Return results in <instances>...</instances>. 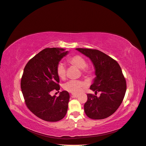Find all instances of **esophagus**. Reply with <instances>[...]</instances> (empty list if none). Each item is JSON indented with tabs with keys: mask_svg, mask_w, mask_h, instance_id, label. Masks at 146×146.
I'll list each match as a JSON object with an SVG mask.
<instances>
[{
	"mask_svg": "<svg viewBox=\"0 0 146 146\" xmlns=\"http://www.w3.org/2000/svg\"><path fill=\"white\" fill-rule=\"evenodd\" d=\"M71 97L72 98H77L78 97V95H77V94H72Z\"/></svg>",
	"mask_w": 146,
	"mask_h": 146,
	"instance_id": "34e87169",
	"label": "esophagus"
}]
</instances>
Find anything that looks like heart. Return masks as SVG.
<instances>
[{"mask_svg":"<svg viewBox=\"0 0 146 146\" xmlns=\"http://www.w3.org/2000/svg\"><path fill=\"white\" fill-rule=\"evenodd\" d=\"M68 62L71 65L75 66L80 68L83 76L85 77L91 76L93 70L90 66L87 65L86 60L83 56L79 55H75L69 56L67 59ZM56 72L58 77L64 80L66 76V69L64 65L59 63L56 65ZM85 86V83L82 80H71L66 83L63 86L64 90L72 94H78L82 90L83 88Z\"/></svg>","mask_w":146,"mask_h":146,"instance_id":"obj_1","label":"heart"}]
</instances>
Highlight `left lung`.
<instances>
[{"mask_svg":"<svg viewBox=\"0 0 146 146\" xmlns=\"http://www.w3.org/2000/svg\"><path fill=\"white\" fill-rule=\"evenodd\" d=\"M76 50L89 57L96 69V77L90 89L100 97L88 94L84 105L86 116L92 119L107 118L115 112L125 94L127 84L121 68L117 61L96 49L77 48Z\"/></svg>","mask_w":146,"mask_h":146,"instance_id":"1","label":"left lung"}]
</instances>
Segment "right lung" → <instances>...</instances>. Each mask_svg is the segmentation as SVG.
Returning a JSON list of instances; mask_svg holds the SVG:
<instances>
[{
    "instance_id": "right-lung-1",
    "label": "right lung",
    "mask_w": 146,
    "mask_h": 146,
    "mask_svg": "<svg viewBox=\"0 0 146 146\" xmlns=\"http://www.w3.org/2000/svg\"><path fill=\"white\" fill-rule=\"evenodd\" d=\"M68 51L62 48H46L25 65L21 80V88L27 107L44 121L56 122L68 111L69 92L63 91L59 96L50 92L59 91L60 79L56 67Z\"/></svg>"
}]
</instances>
